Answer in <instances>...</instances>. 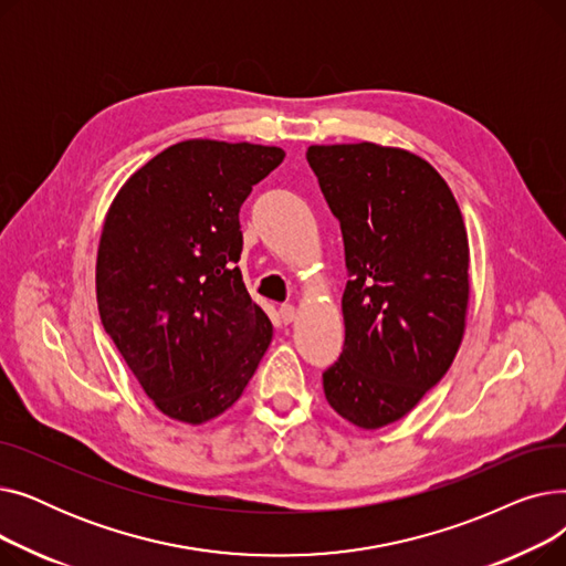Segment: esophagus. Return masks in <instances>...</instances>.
<instances>
[{
    "instance_id": "34e87169",
    "label": "esophagus",
    "mask_w": 566,
    "mask_h": 566,
    "mask_svg": "<svg viewBox=\"0 0 566 566\" xmlns=\"http://www.w3.org/2000/svg\"><path fill=\"white\" fill-rule=\"evenodd\" d=\"M280 318H282V323H293L295 321V307L293 305H282L280 307Z\"/></svg>"
}]
</instances>
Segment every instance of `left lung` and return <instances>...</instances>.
Returning <instances> with one entry per match:
<instances>
[{"label": "left lung", "mask_w": 566, "mask_h": 566, "mask_svg": "<svg viewBox=\"0 0 566 566\" xmlns=\"http://www.w3.org/2000/svg\"><path fill=\"white\" fill-rule=\"evenodd\" d=\"M307 163L339 220L348 282L346 339L323 371L344 420H401L448 374L468 312V233L442 176L403 148L310 146Z\"/></svg>", "instance_id": "8db88e82"}]
</instances>
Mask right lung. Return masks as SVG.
Returning a JSON list of instances; mask_svg holds the SVG:
<instances>
[{
    "instance_id": "add662e5",
    "label": "right lung",
    "mask_w": 566,
    "mask_h": 566,
    "mask_svg": "<svg viewBox=\"0 0 566 566\" xmlns=\"http://www.w3.org/2000/svg\"><path fill=\"white\" fill-rule=\"evenodd\" d=\"M277 146L178 142L114 197L96 261L105 333L167 418L201 424L243 395L273 339L238 259V211Z\"/></svg>"
}]
</instances>
